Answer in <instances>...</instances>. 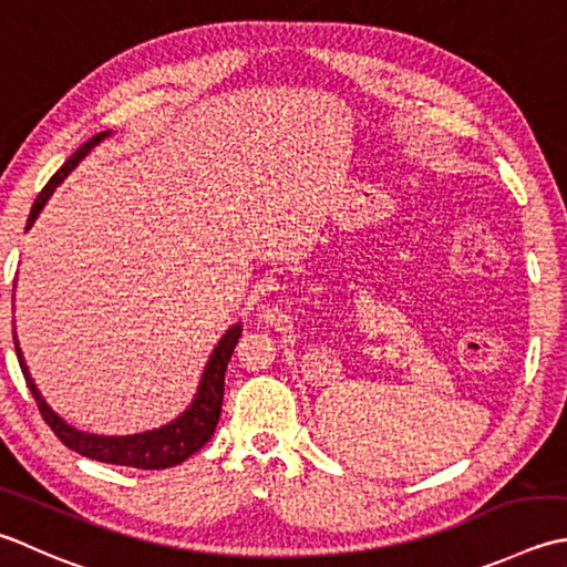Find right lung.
<instances>
[{"mask_svg": "<svg viewBox=\"0 0 567 567\" xmlns=\"http://www.w3.org/2000/svg\"><path fill=\"white\" fill-rule=\"evenodd\" d=\"M107 135L110 132H100V135L81 144V147L71 154V159L51 176L49 184L41 188V194L37 196V202H33V206H31L27 228H31L33 220L39 218L41 208L47 206L49 196L55 192V186H59L65 176L71 174L73 166ZM240 331H243L240 324H236V327H230L224 337H220V341L216 343V349H214V353H210V359L206 363L194 403L188 405L179 417L172 420L169 425H164L159 430L140 432V435H125V437L91 435V432L71 427L63 417L55 415L53 410L47 405V401H43V395L39 393L37 383H33V379H31L24 357H21V349L17 343V334H14V347H17V359L21 365V373H24L31 395L37 398V405L41 410L43 420H47L49 427L53 430V435L59 437L65 447H71L73 452L83 454V457H91L95 462H105V464H120V467L166 470V467H176V464H182L184 460L192 457V454L202 450L210 440V435H214L218 417H220V405H224L226 369H228V361L233 357V349H236V343H238Z\"/></svg>", "mask_w": 567, "mask_h": 567, "instance_id": "1", "label": "right lung"}]
</instances>
